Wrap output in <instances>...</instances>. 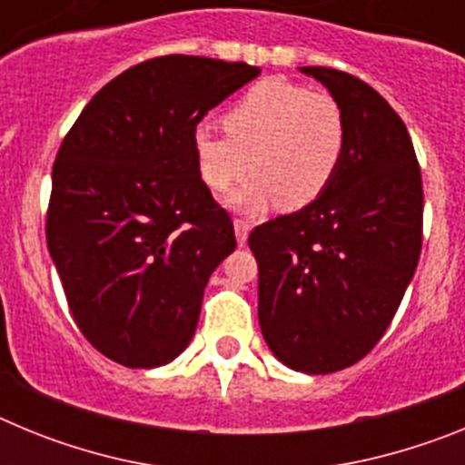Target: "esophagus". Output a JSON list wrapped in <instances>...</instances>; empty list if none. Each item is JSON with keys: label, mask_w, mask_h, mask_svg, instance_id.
<instances>
[{"label": "esophagus", "mask_w": 465, "mask_h": 465, "mask_svg": "<svg viewBox=\"0 0 465 465\" xmlns=\"http://www.w3.org/2000/svg\"><path fill=\"white\" fill-rule=\"evenodd\" d=\"M249 230H252V225L246 223V221H242V219L235 221V237H237V244H240V246L246 244V237H249Z\"/></svg>", "instance_id": "1"}]
</instances>
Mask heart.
Segmentation results:
<instances>
[{
    "instance_id": "1",
    "label": "heart",
    "mask_w": 465,
    "mask_h": 465,
    "mask_svg": "<svg viewBox=\"0 0 465 465\" xmlns=\"http://www.w3.org/2000/svg\"><path fill=\"white\" fill-rule=\"evenodd\" d=\"M223 130L207 123L195 127L197 172L212 191L223 193L252 165L256 174L232 195V207L249 213L272 203L293 212L319 200L347 151L340 102L282 79L258 81L246 90L225 111Z\"/></svg>"
}]
</instances>
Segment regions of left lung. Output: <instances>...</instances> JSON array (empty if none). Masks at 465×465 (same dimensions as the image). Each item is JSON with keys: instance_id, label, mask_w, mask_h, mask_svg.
<instances>
[{"instance_id": "8db88e82", "label": "left lung", "mask_w": 465, "mask_h": 465, "mask_svg": "<svg viewBox=\"0 0 465 465\" xmlns=\"http://www.w3.org/2000/svg\"><path fill=\"white\" fill-rule=\"evenodd\" d=\"M340 102L338 176L300 212L258 225V322L291 371L328 375L363 359L391 323L421 253L424 188L408 127L347 72L300 67Z\"/></svg>"}]
</instances>
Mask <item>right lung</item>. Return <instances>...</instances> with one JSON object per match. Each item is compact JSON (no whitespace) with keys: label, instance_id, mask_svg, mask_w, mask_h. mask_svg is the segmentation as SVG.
<instances>
[{"label":"right lung","instance_id":"obj_1","mask_svg":"<svg viewBox=\"0 0 465 465\" xmlns=\"http://www.w3.org/2000/svg\"><path fill=\"white\" fill-rule=\"evenodd\" d=\"M258 74L197 55L139 63L94 94L57 151L48 252L74 322L106 359L158 368L191 342L204 286L237 246L193 133Z\"/></svg>","mask_w":465,"mask_h":465}]
</instances>
